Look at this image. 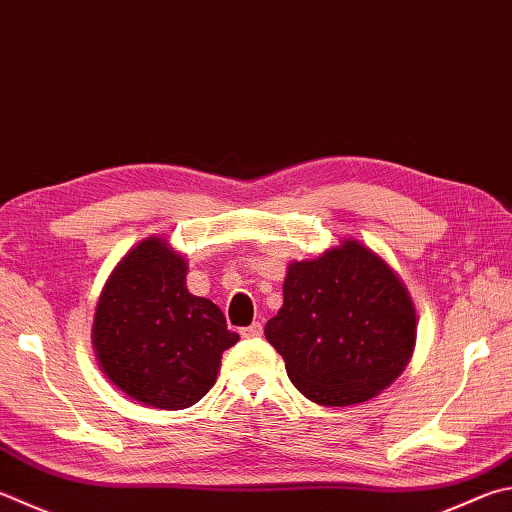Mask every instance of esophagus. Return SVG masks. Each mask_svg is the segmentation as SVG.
I'll return each instance as SVG.
<instances>
[{
    "label": "esophagus",
    "mask_w": 512,
    "mask_h": 512,
    "mask_svg": "<svg viewBox=\"0 0 512 512\" xmlns=\"http://www.w3.org/2000/svg\"><path fill=\"white\" fill-rule=\"evenodd\" d=\"M241 336H244V338H259V336H262V324L253 322L250 327H244V329H241Z\"/></svg>",
    "instance_id": "obj_1"
}]
</instances>
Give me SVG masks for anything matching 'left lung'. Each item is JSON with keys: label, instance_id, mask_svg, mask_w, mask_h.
I'll return each mask as SVG.
<instances>
[{"label": "left lung", "instance_id": "8db88e82", "mask_svg": "<svg viewBox=\"0 0 512 512\" xmlns=\"http://www.w3.org/2000/svg\"><path fill=\"white\" fill-rule=\"evenodd\" d=\"M264 336L313 403H365L405 369L416 340L414 304L383 259L345 241L288 266L284 304Z\"/></svg>", "mask_w": 512, "mask_h": 512}]
</instances>
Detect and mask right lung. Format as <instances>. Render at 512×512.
<instances>
[{
	"label": "right lung",
	"mask_w": 512,
	"mask_h": 512,
	"mask_svg": "<svg viewBox=\"0 0 512 512\" xmlns=\"http://www.w3.org/2000/svg\"><path fill=\"white\" fill-rule=\"evenodd\" d=\"M183 257L150 237L123 257L100 295L94 345L114 385L159 410L199 403L239 336L215 302L185 286Z\"/></svg>",
	"instance_id": "right-lung-1"
}]
</instances>
